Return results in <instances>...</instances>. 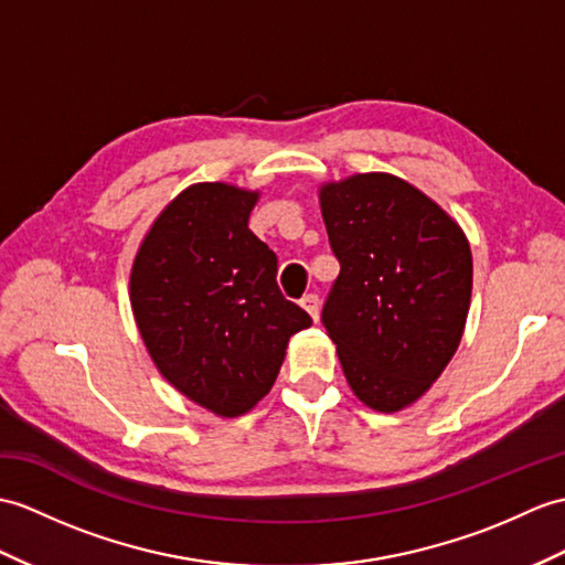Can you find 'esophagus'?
Listing matches in <instances>:
<instances>
[{
	"instance_id": "1",
	"label": "esophagus",
	"mask_w": 565,
	"mask_h": 565,
	"mask_svg": "<svg viewBox=\"0 0 565 565\" xmlns=\"http://www.w3.org/2000/svg\"><path fill=\"white\" fill-rule=\"evenodd\" d=\"M300 306H303V310L310 315V318L318 322V318H320V298L318 296H315V294L303 296V300H300Z\"/></svg>"
}]
</instances>
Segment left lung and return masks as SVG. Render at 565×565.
I'll list each match as a JSON object with an SVG mask.
<instances>
[{"label": "left lung", "instance_id": "left-lung-1", "mask_svg": "<svg viewBox=\"0 0 565 565\" xmlns=\"http://www.w3.org/2000/svg\"><path fill=\"white\" fill-rule=\"evenodd\" d=\"M339 259L322 324L365 406L395 414L424 397L455 356L471 300L465 231L412 182L356 173L322 182Z\"/></svg>", "mask_w": 565, "mask_h": 565}]
</instances>
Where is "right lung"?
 Wrapping results in <instances>:
<instances>
[{
  "label": "right lung",
  "instance_id": "right-lung-1",
  "mask_svg": "<svg viewBox=\"0 0 565 565\" xmlns=\"http://www.w3.org/2000/svg\"><path fill=\"white\" fill-rule=\"evenodd\" d=\"M257 190L196 182L143 235L129 303L149 356L180 395L235 418L271 390L288 339L312 324L277 286V255L247 228Z\"/></svg>",
  "mask_w": 565,
  "mask_h": 565
}]
</instances>
